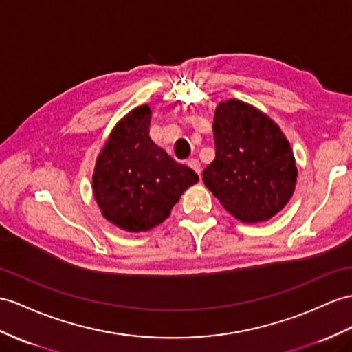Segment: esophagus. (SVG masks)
<instances>
[{
	"mask_svg": "<svg viewBox=\"0 0 352 352\" xmlns=\"http://www.w3.org/2000/svg\"><path fill=\"white\" fill-rule=\"evenodd\" d=\"M186 164L190 166L197 175L201 176V166H200V161L199 160H197V158H190V160L186 161Z\"/></svg>",
	"mask_w": 352,
	"mask_h": 352,
	"instance_id": "obj_1",
	"label": "esophagus"
}]
</instances>
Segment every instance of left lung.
Masks as SVG:
<instances>
[{
  "label": "left lung",
  "mask_w": 352,
  "mask_h": 352,
  "mask_svg": "<svg viewBox=\"0 0 352 352\" xmlns=\"http://www.w3.org/2000/svg\"><path fill=\"white\" fill-rule=\"evenodd\" d=\"M217 155L203 182L224 209L246 224L267 221L297 184L293 149L279 125L245 101H221L213 116Z\"/></svg>",
  "instance_id": "8db88e82"
}]
</instances>
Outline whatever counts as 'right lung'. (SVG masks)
Listing matches in <instances>:
<instances>
[{
  "label": "right lung",
  "mask_w": 352,
  "mask_h": 352,
  "mask_svg": "<svg viewBox=\"0 0 352 352\" xmlns=\"http://www.w3.org/2000/svg\"><path fill=\"white\" fill-rule=\"evenodd\" d=\"M152 110L134 107L111 130L96 161L92 191L111 224L130 233L161 224L191 185L195 171L171 158L151 139Z\"/></svg>",
  "instance_id": "obj_1"
}]
</instances>
